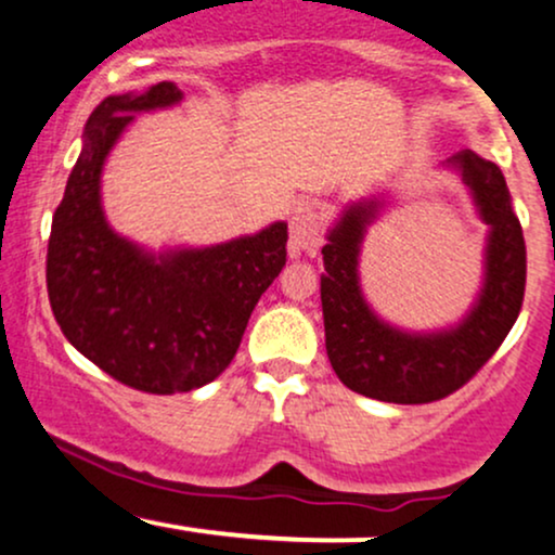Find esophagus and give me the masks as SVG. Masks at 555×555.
<instances>
[{
    "label": "esophagus",
    "instance_id": "34e87169",
    "mask_svg": "<svg viewBox=\"0 0 555 555\" xmlns=\"http://www.w3.org/2000/svg\"><path fill=\"white\" fill-rule=\"evenodd\" d=\"M323 242V214L313 201H297L289 216V253L305 256L315 253Z\"/></svg>",
    "mask_w": 555,
    "mask_h": 555
}]
</instances>
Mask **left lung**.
<instances>
[{
  "instance_id": "1",
  "label": "left lung",
  "mask_w": 555,
  "mask_h": 555,
  "mask_svg": "<svg viewBox=\"0 0 555 555\" xmlns=\"http://www.w3.org/2000/svg\"><path fill=\"white\" fill-rule=\"evenodd\" d=\"M473 190L490 227L486 284L480 299L456 328L441 334H404L378 321L358 282V256L375 203L341 216L323 245L321 305L326 352L339 380L352 391L391 404H428L460 391L493 358L521 310L527 284V247L512 211L506 180L493 162L473 151L449 158Z\"/></svg>"
}]
</instances>
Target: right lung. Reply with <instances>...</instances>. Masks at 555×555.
Segmentation results:
<instances>
[{"instance_id": "1", "label": "right lung", "mask_w": 555, "mask_h": 555, "mask_svg": "<svg viewBox=\"0 0 555 555\" xmlns=\"http://www.w3.org/2000/svg\"><path fill=\"white\" fill-rule=\"evenodd\" d=\"M180 99L164 80L95 106L49 234L47 289L62 334L145 393L193 391L227 371L253 308L284 269L289 240L276 221L253 237L156 258L112 232L99 195L104 158L132 114Z\"/></svg>"}]
</instances>
